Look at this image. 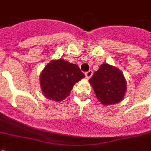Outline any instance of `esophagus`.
I'll return each instance as SVG.
<instances>
[{"instance_id":"1","label":"esophagus","mask_w":151,"mask_h":151,"mask_svg":"<svg viewBox=\"0 0 151 151\" xmlns=\"http://www.w3.org/2000/svg\"><path fill=\"white\" fill-rule=\"evenodd\" d=\"M92 74H93V71H92V70H89V71H87V72H86L85 73L86 78L89 79L91 77Z\"/></svg>"}]
</instances>
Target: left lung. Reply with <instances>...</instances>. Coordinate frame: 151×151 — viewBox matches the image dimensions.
<instances>
[{"instance_id":"left-lung-1","label":"left lung","mask_w":151,"mask_h":151,"mask_svg":"<svg viewBox=\"0 0 151 151\" xmlns=\"http://www.w3.org/2000/svg\"><path fill=\"white\" fill-rule=\"evenodd\" d=\"M95 95L104 105L115 104L124 99L126 80L123 73L114 66L102 64L89 80Z\"/></svg>"}]
</instances>
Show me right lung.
<instances>
[{"label":"right lung","mask_w":151,"mask_h":151,"mask_svg":"<svg viewBox=\"0 0 151 151\" xmlns=\"http://www.w3.org/2000/svg\"><path fill=\"white\" fill-rule=\"evenodd\" d=\"M84 77V73L75 64L61 58L52 60L40 73V86L47 99L60 102L69 96L76 82Z\"/></svg>","instance_id":"obj_1"}]
</instances>
